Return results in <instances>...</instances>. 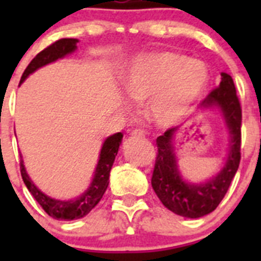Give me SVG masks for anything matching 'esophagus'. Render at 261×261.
I'll return each mask as SVG.
<instances>
[{
  "label": "esophagus",
  "instance_id": "1",
  "mask_svg": "<svg viewBox=\"0 0 261 261\" xmlns=\"http://www.w3.org/2000/svg\"><path fill=\"white\" fill-rule=\"evenodd\" d=\"M130 136H132V137H144L145 136V132L144 130H142V129H133L132 132H130Z\"/></svg>",
  "mask_w": 261,
  "mask_h": 261
}]
</instances>
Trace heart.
<instances>
[{
  "mask_svg": "<svg viewBox=\"0 0 261 261\" xmlns=\"http://www.w3.org/2000/svg\"><path fill=\"white\" fill-rule=\"evenodd\" d=\"M209 82L208 66L174 52L138 59L126 77V93L137 102L150 99L149 114L167 125L183 117Z\"/></svg>",
  "mask_w": 261,
  "mask_h": 261,
  "instance_id": "b5f03b06",
  "label": "heart"
}]
</instances>
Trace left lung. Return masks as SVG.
Returning a JSON list of instances; mask_svg holds the SVG:
<instances>
[{"instance_id": "8db88e82", "label": "left lung", "mask_w": 261, "mask_h": 261, "mask_svg": "<svg viewBox=\"0 0 261 261\" xmlns=\"http://www.w3.org/2000/svg\"><path fill=\"white\" fill-rule=\"evenodd\" d=\"M220 86L205 96L202 106H218L230 133V153L221 172L205 184H188L181 179L174 155L172 137L176 128L167 129L156 138L155 165L151 186L166 208L179 216L199 218L209 214L220 205L229 190L241 162L242 107L232 78L222 73Z\"/></svg>"}]
</instances>
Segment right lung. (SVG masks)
Wrapping results in <instances>:
<instances>
[{
  "label": "right lung",
  "instance_id": "obj_1",
  "mask_svg": "<svg viewBox=\"0 0 261 261\" xmlns=\"http://www.w3.org/2000/svg\"><path fill=\"white\" fill-rule=\"evenodd\" d=\"M77 41V39H60V40H56L55 43L48 45L47 48H44L31 60L26 70L23 71L20 82L26 80L36 69L47 65L49 62L56 61L57 59H61L68 53L73 52L77 48V45H75ZM121 138H123V135L116 133V135L111 136L106 140L102 150H100V156H99L98 166H96L95 174H94L93 183H91L89 190L77 199L69 200V201H60V200L50 199L47 195L40 192L34 186V183L30 180L29 175L24 170V166H23V161L20 159V175H22L23 181L26 184L27 190L34 196V199L39 202V205L44 209V212L49 217H52L55 220L64 221L82 218L87 213H90L91 209L100 201L106 190H107L108 183H110V171L112 168V165H114L115 156L117 155V150H119V146L121 144Z\"/></svg>",
  "mask_w": 261,
  "mask_h": 261
}]
</instances>
